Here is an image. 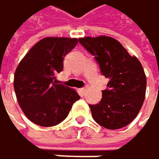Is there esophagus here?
<instances>
[{
    "instance_id": "34e87169",
    "label": "esophagus",
    "mask_w": 159,
    "mask_h": 159,
    "mask_svg": "<svg viewBox=\"0 0 159 159\" xmlns=\"http://www.w3.org/2000/svg\"><path fill=\"white\" fill-rule=\"evenodd\" d=\"M86 91H87V88H86V87H85V88H81V89H80V92L82 93V94H85Z\"/></svg>"
}]
</instances>
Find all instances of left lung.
I'll return each mask as SVG.
<instances>
[{
    "label": "left lung",
    "instance_id": "left-lung-1",
    "mask_svg": "<svg viewBox=\"0 0 159 159\" xmlns=\"http://www.w3.org/2000/svg\"><path fill=\"white\" fill-rule=\"evenodd\" d=\"M79 40L94 55L102 74L109 80L101 101L90 105L93 118L109 129L127 126L137 117L145 97L146 76L141 62L114 38L84 37Z\"/></svg>",
    "mask_w": 159,
    "mask_h": 159
}]
</instances>
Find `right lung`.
I'll use <instances>...</instances> for the list:
<instances>
[{
	"mask_svg": "<svg viewBox=\"0 0 159 159\" xmlns=\"http://www.w3.org/2000/svg\"><path fill=\"white\" fill-rule=\"evenodd\" d=\"M76 38L46 37L39 40L18 64L14 77L17 102L26 117L41 127L66 119L80 97L76 90L57 84L64 57L77 45Z\"/></svg>",
	"mask_w": 159,
	"mask_h": 159,
	"instance_id": "1",
	"label": "right lung"
}]
</instances>
